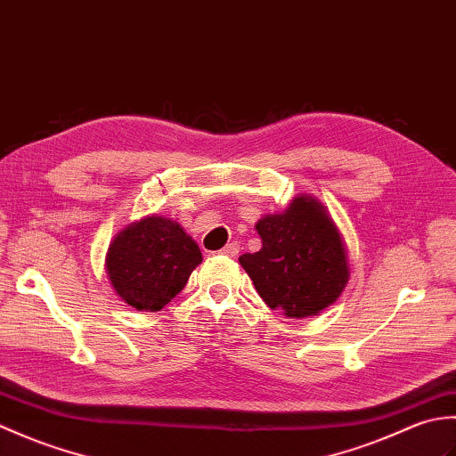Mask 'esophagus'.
Returning <instances> with one entry per match:
<instances>
[{
    "mask_svg": "<svg viewBox=\"0 0 456 456\" xmlns=\"http://www.w3.org/2000/svg\"><path fill=\"white\" fill-rule=\"evenodd\" d=\"M221 255L225 256H237L239 255V243H229L221 248Z\"/></svg>",
    "mask_w": 456,
    "mask_h": 456,
    "instance_id": "obj_1",
    "label": "esophagus"
}]
</instances>
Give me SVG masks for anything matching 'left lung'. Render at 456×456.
Instances as JSON below:
<instances>
[{"label": "left lung", "mask_w": 456, "mask_h": 456, "mask_svg": "<svg viewBox=\"0 0 456 456\" xmlns=\"http://www.w3.org/2000/svg\"><path fill=\"white\" fill-rule=\"evenodd\" d=\"M263 248L239 258L258 296L286 317H307L331 305L348 278L343 240L327 209L312 196L256 223Z\"/></svg>", "instance_id": "obj_1"}]
</instances>
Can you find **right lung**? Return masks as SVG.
Here are the masks:
<instances>
[{
    "mask_svg": "<svg viewBox=\"0 0 456 456\" xmlns=\"http://www.w3.org/2000/svg\"><path fill=\"white\" fill-rule=\"evenodd\" d=\"M201 263L200 247L176 221L152 216L113 239L108 274L125 304L160 312Z\"/></svg>",
    "mask_w": 456,
    "mask_h": 456,
    "instance_id": "1",
    "label": "right lung"
}]
</instances>
